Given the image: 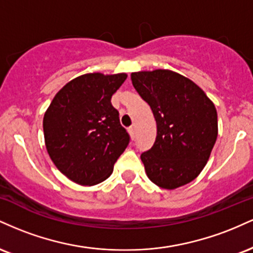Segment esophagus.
<instances>
[{"label":"esophagus","instance_id":"1","mask_svg":"<svg viewBox=\"0 0 253 253\" xmlns=\"http://www.w3.org/2000/svg\"><path fill=\"white\" fill-rule=\"evenodd\" d=\"M128 133H129L130 138H132V140H134V138H135V128H134V127H129Z\"/></svg>","mask_w":253,"mask_h":253}]
</instances>
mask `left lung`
Instances as JSON below:
<instances>
[{"label": "left lung", "instance_id": "left-lung-1", "mask_svg": "<svg viewBox=\"0 0 253 253\" xmlns=\"http://www.w3.org/2000/svg\"><path fill=\"white\" fill-rule=\"evenodd\" d=\"M157 123L153 146L141 153L146 175L163 189H176L200 175L217 136L214 103L189 78L171 70L130 74Z\"/></svg>", "mask_w": 253, "mask_h": 253}]
</instances>
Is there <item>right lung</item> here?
Returning a JSON list of instances; mask_svg holds the SVG:
<instances>
[{
    "label": "right lung",
    "instance_id": "right-lung-1",
    "mask_svg": "<svg viewBox=\"0 0 253 253\" xmlns=\"http://www.w3.org/2000/svg\"><path fill=\"white\" fill-rule=\"evenodd\" d=\"M126 74H85L66 83L43 115L45 145L57 169L81 185L112 175L129 143L110 98Z\"/></svg>",
    "mask_w": 253,
    "mask_h": 253
}]
</instances>
